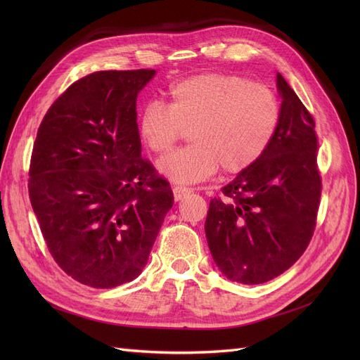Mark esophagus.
<instances>
[{
    "label": "esophagus",
    "mask_w": 360,
    "mask_h": 360,
    "mask_svg": "<svg viewBox=\"0 0 360 360\" xmlns=\"http://www.w3.org/2000/svg\"><path fill=\"white\" fill-rule=\"evenodd\" d=\"M172 192H174V198H176V201H180L186 197V195H189L192 192V189L186 188V186H181V184H177V186L172 188Z\"/></svg>",
    "instance_id": "1"
}]
</instances>
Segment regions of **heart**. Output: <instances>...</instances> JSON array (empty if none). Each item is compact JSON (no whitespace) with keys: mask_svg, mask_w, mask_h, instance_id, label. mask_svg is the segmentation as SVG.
I'll list each match as a JSON object with an SVG mask.
<instances>
[{"mask_svg":"<svg viewBox=\"0 0 360 360\" xmlns=\"http://www.w3.org/2000/svg\"><path fill=\"white\" fill-rule=\"evenodd\" d=\"M281 106L274 91L238 75L201 73L174 82L168 105L150 102L139 118V135L163 155L191 129L193 144L160 159L174 181L193 183L214 174H237L254 165L274 143Z\"/></svg>","mask_w":360,"mask_h":360,"instance_id":"b5f03b06","label":"heart"}]
</instances>
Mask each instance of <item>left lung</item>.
<instances>
[{
  "label": "left lung",
  "instance_id": "8db88e82",
  "mask_svg": "<svg viewBox=\"0 0 360 360\" xmlns=\"http://www.w3.org/2000/svg\"><path fill=\"white\" fill-rule=\"evenodd\" d=\"M281 123L252 167L210 201L205 237L222 274L246 285L284 274L307 250L317 224L321 177L311 112L281 73Z\"/></svg>",
  "mask_w": 360,
  "mask_h": 360
}]
</instances>
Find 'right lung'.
Returning a JSON list of instances; mask_svg holds the SVG:
<instances>
[{"mask_svg": "<svg viewBox=\"0 0 360 360\" xmlns=\"http://www.w3.org/2000/svg\"><path fill=\"white\" fill-rule=\"evenodd\" d=\"M156 70H102L51 105L32 146L28 192L56 263L75 281H134L174 204L169 183L141 156L136 97Z\"/></svg>", "mask_w": 360, "mask_h": 360, "instance_id": "1", "label": "right lung"}]
</instances>
